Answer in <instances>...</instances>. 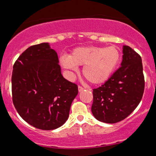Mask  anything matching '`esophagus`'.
Wrapping results in <instances>:
<instances>
[{
    "instance_id": "34e87169",
    "label": "esophagus",
    "mask_w": 156,
    "mask_h": 156,
    "mask_svg": "<svg viewBox=\"0 0 156 156\" xmlns=\"http://www.w3.org/2000/svg\"><path fill=\"white\" fill-rule=\"evenodd\" d=\"M83 89H84V88L83 87H82L81 86H78V91H79L80 92H82V91H83Z\"/></svg>"
}]
</instances>
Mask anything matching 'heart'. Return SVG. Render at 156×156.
Masks as SVG:
<instances>
[{
    "mask_svg": "<svg viewBox=\"0 0 156 156\" xmlns=\"http://www.w3.org/2000/svg\"><path fill=\"white\" fill-rule=\"evenodd\" d=\"M120 60V53L114 47H80L62 56L61 64L65 69L76 70L83 66V76L89 82L99 84L105 82L114 72Z\"/></svg>",
    "mask_w": 156,
    "mask_h": 156,
    "instance_id": "obj_1",
    "label": "heart"
}]
</instances>
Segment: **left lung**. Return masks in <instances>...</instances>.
<instances>
[{"label":"left lung","instance_id":"1","mask_svg":"<svg viewBox=\"0 0 156 156\" xmlns=\"http://www.w3.org/2000/svg\"><path fill=\"white\" fill-rule=\"evenodd\" d=\"M144 90L140 55L129 46L124 45L121 67L104 84L93 89V115L105 123L123 120L139 104Z\"/></svg>","mask_w":156,"mask_h":156}]
</instances>
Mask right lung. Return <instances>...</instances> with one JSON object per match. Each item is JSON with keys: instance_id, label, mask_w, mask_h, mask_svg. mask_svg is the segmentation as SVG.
I'll use <instances>...</instances> for the list:
<instances>
[{"instance_id": "right-lung-1", "label": "right lung", "mask_w": 156, "mask_h": 156, "mask_svg": "<svg viewBox=\"0 0 156 156\" xmlns=\"http://www.w3.org/2000/svg\"><path fill=\"white\" fill-rule=\"evenodd\" d=\"M12 102L26 122L41 130L65 123L78 85L62 76L56 52L48 43L32 45L13 65Z\"/></svg>"}]
</instances>
